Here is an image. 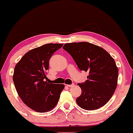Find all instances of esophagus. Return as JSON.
Wrapping results in <instances>:
<instances>
[{
    "label": "esophagus",
    "instance_id": "esophagus-1",
    "mask_svg": "<svg viewBox=\"0 0 133 133\" xmlns=\"http://www.w3.org/2000/svg\"><path fill=\"white\" fill-rule=\"evenodd\" d=\"M74 84H67L66 86H68V87H69V88H71V87H72V86H74Z\"/></svg>",
    "mask_w": 133,
    "mask_h": 133
}]
</instances>
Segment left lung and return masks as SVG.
<instances>
[{"label":"left lung","mask_w":133,"mask_h":133,"mask_svg":"<svg viewBox=\"0 0 133 133\" xmlns=\"http://www.w3.org/2000/svg\"><path fill=\"white\" fill-rule=\"evenodd\" d=\"M81 71L89 72L88 80L77 85L82 92L76 103L86 110L99 109L109 101L116 89L118 69L114 59L103 48L86 42L65 44Z\"/></svg>","instance_id":"1"}]
</instances>
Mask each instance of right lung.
Returning a JSON list of instances; mask_svg holds the SVG:
<instances>
[{"instance_id":"right-lung-1","label":"right lung","mask_w":133,"mask_h":133,"mask_svg":"<svg viewBox=\"0 0 133 133\" xmlns=\"http://www.w3.org/2000/svg\"><path fill=\"white\" fill-rule=\"evenodd\" d=\"M62 44H46L24 55L15 67L13 81L18 95L29 108L39 112L52 110L64 88L47 82L46 74L52 54Z\"/></svg>"}]
</instances>
